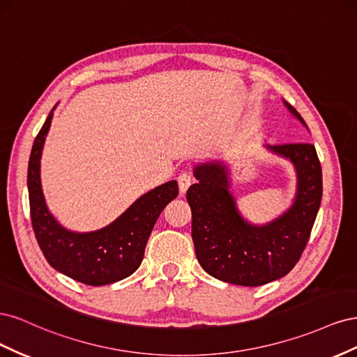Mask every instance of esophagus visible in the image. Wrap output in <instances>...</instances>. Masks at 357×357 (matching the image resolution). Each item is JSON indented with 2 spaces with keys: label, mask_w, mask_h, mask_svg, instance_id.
Instances as JSON below:
<instances>
[{
  "label": "esophagus",
  "mask_w": 357,
  "mask_h": 357,
  "mask_svg": "<svg viewBox=\"0 0 357 357\" xmlns=\"http://www.w3.org/2000/svg\"><path fill=\"white\" fill-rule=\"evenodd\" d=\"M177 183H178L180 193H186V190L192 185V176L189 174V172H181V174H178V177H177Z\"/></svg>",
  "instance_id": "1"
}]
</instances>
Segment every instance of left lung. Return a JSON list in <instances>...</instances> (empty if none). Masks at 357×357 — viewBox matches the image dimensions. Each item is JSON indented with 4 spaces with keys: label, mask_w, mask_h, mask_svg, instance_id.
<instances>
[{
    "label": "left lung",
    "mask_w": 357,
    "mask_h": 357,
    "mask_svg": "<svg viewBox=\"0 0 357 357\" xmlns=\"http://www.w3.org/2000/svg\"><path fill=\"white\" fill-rule=\"evenodd\" d=\"M289 112L305 125L284 101ZM307 126V125H305ZM296 169V197L290 208L266 225L248 223L229 192L228 168L222 162L195 167L198 183L188 189L192 240L198 262L211 277L240 286H262L284 277L308 243L321 201V167L308 143L266 146Z\"/></svg>",
    "instance_id": "obj_1"
}]
</instances>
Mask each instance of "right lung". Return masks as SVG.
Masks as SVG:
<instances>
[{"label":"right lung","instance_id":"obj_1","mask_svg":"<svg viewBox=\"0 0 357 357\" xmlns=\"http://www.w3.org/2000/svg\"><path fill=\"white\" fill-rule=\"evenodd\" d=\"M52 116L53 110L36 137L28 164L29 210L37 243L50 266L75 282L89 286L116 283L135 273L142 264L159 214L178 195L177 181H167L144 193L102 229L93 232L66 229L47 210L40 180V159Z\"/></svg>","mask_w":357,"mask_h":357}]
</instances>
